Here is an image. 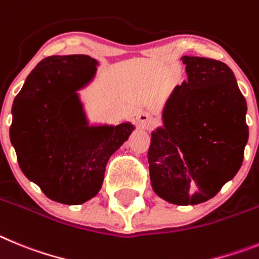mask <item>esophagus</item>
Listing matches in <instances>:
<instances>
[{
    "label": "esophagus",
    "mask_w": 259,
    "mask_h": 259,
    "mask_svg": "<svg viewBox=\"0 0 259 259\" xmlns=\"http://www.w3.org/2000/svg\"><path fill=\"white\" fill-rule=\"evenodd\" d=\"M137 120H138V124L141 125L142 127H147L148 125L152 124V116H151L148 112L139 113L138 117H137Z\"/></svg>",
    "instance_id": "obj_1"
}]
</instances>
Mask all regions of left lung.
I'll return each mask as SVG.
<instances>
[{
  "mask_svg": "<svg viewBox=\"0 0 259 259\" xmlns=\"http://www.w3.org/2000/svg\"><path fill=\"white\" fill-rule=\"evenodd\" d=\"M187 81L177 85L151 133V186L176 205L211 199L243 164L249 129L246 101L222 62L182 57Z\"/></svg>",
  "mask_w": 259,
  "mask_h": 259,
  "instance_id": "obj_1",
  "label": "left lung"
}]
</instances>
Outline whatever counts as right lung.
Here are the masks:
<instances>
[{"instance_id":"right-lung-1","label":"right lung","mask_w":259,"mask_h":259,"mask_svg":"<svg viewBox=\"0 0 259 259\" xmlns=\"http://www.w3.org/2000/svg\"><path fill=\"white\" fill-rule=\"evenodd\" d=\"M89 55H53L28 74L14 99L10 141L23 174L49 199L80 205L101 191L109 157L135 129L90 124L80 90L94 80Z\"/></svg>"}]
</instances>
